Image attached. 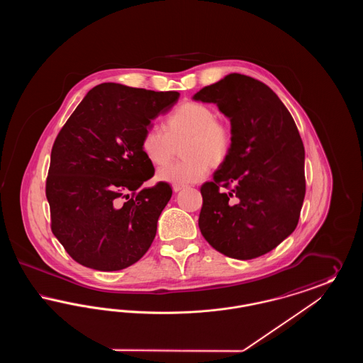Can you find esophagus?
<instances>
[{
  "label": "esophagus",
  "instance_id": "esophagus-1",
  "mask_svg": "<svg viewBox=\"0 0 363 363\" xmlns=\"http://www.w3.org/2000/svg\"><path fill=\"white\" fill-rule=\"evenodd\" d=\"M185 186L184 185H174L173 190L175 193H178V191H181V190L184 189Z\"/></svg>",
  "mask_w": 363,
  "mask_h": 363
}]
</instances>
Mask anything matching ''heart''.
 I'll return each instance as SVG.
<instances>
[{
	"instance_id": "obj_1",
	"label": "heart",
	"mask_w": 363,
	"mask_h": 363,
	"mask_svg": "<svg viewBox=\"0 0 363 363\" xmlns=\"http://www.w3.org/2000/svg\"><path fill=\"white\" fill-rule=\"evenodd\" d=\"M179 143L184 159L162 167L157 178L173 185H188L204 179L209 164L220 166L225 162L233 136L209 106L190 102L179 106L166 118L164 130L159 126L147 128L140 145L154 166H163L173 157L175 144Z\"/></svg>"
}]
</instances>
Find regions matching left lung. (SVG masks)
Wrapping results in <instances>:
<instances>
[{"instance_id": "obj_1", "label": "left lung", "mask_w": 363, "mask_h": 363, "mask_svg": "<svg viewBox=\"0 0 363 363\" xmlns=\"http://www.w3.org/2000/svg\"><path fill=\"white\" fill-rule=\"evenodd\" d=\"M230 120V155L201 186L199 227L227 257H259L293 234L305 199V148L287 107L269 88L231 73L191 98Z\"/></svg>"}]
</instances>
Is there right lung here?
<instances>
[{
    "instance_id": "1",
    "label": "right lung",
    "mask_w": 363,
    "mask_h": 363,
    "mask_svg": "<svg viewBox=\"0 0 363 363\" xmlns=\"http://www.w3.org/2000/svg\"><path fill=\"white\" fill-rule=\"evenodd\" d=\"M178 99L177 91L104 83L86 94L58 133L46 197L52 234L79 264L120 271L150 249L173 190L166 182L138 189L155 174L140 143Z\"/></svg>"
}]
</instances>
